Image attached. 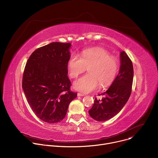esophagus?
Wrapping results in <instances>:
<instances>
[{
	"mask_svg": "<svg viewBox=\"0 0 158 158\" xmlns=\"http://www.w3.org/2000/svg\"><path fill=\"white\" fill-rule=\"evenodd\" d=\"M77 96H84V94H82V93H77Z\"/></svg>",
	"mask_w": 158,
	"mask_h": 158,
	"instance_id": "obj_1",
	"label": "esophagus"
}]
</instances>
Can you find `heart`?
Wrapping results in <instances>:
<instances>
[{
  "instance_id": "b5f03b06",
  "label": "heart",
  "mask_w": 158,
  "mask_h": 158,
  "mask_svg": "<svg viewBox=\"0 0 158 158\" xmlns=\"http://www.w3.org/2000/svg\"><path fill=\"white\" fill-rule=\"evenodd\" d=\"M69 74L75 79L87 67L88 73L74 82L76 89L84 93L94 91L99 85L106 87L114 81L119 70L117 58L102 48H93L82 51L81 57L73 54L67 62Z\"/></svg>"
}]
</instances>
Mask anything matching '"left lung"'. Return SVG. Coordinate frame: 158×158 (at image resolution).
Wrapping results in <instances>:
<instances>
[{"mask_svg": "<svg viewBox=\"0 0 158 158\" xmlns=\"http://www.w3.org/2000/svg\"><path fill=\"white\" fill-rule=\"evenodd\" d=\"M120 59L118 75L107 91L101 94L105 96L101 100L95 98L89 110L90 116L98 121H104L116 116L131 96L134 74L132 63L124 51L121 52Z\"/></svg>", "mask_w": 158, "mask_h": 158, "instance_id": "8db88e82", "label": "left lung"}]
</instances>
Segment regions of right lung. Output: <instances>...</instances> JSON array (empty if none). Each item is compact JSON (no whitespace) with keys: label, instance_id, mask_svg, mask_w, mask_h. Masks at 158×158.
Returning a JSON list of instances; mask_svg holds the SVG:
<instances>
[{"label":"right lung","instance_id":"right-lung-1","mask_svg":"<svg viewBox=\"0 0 158 158\" xmlns=\"http://www.w3.org/2000/svg\"><path fill=\"white\" fill-rule=\"evenodd\" d=\"M70 43L52 42L37 49L28 59L22 89L32 110L42 121L57 123L65 116L77 93L70 90L67 62Z\"/></svg>","mask_w":158,"mask_h":158}]
</instances>
